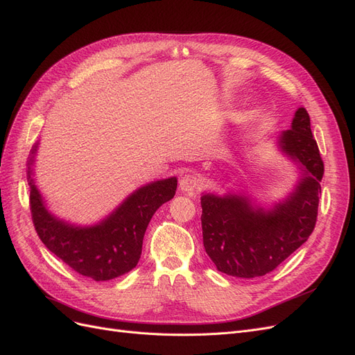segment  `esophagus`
<instances>
[{
	"label": "esophagus",
	"mask_w": 355,
	"mask_h": 355,
	"mask_svg": "<svg viewBox=\"0 0 355 355\" xmlns=\"http://www.w3.org/2000/svg\"><path fill=\"white\" fill-rule=\"evenodd\" d=\"M200 187H201V178L196 173H188L180 178L179 188L184 192H187V194H194L197 189H200Z\"/></svg>",
	"instance_id": "esophagus-1"
}]
</instances>
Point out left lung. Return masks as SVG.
Listing matches in <instances>:
<instances>
[{
	"label": "left lung",
	"instance_id": "obj_1",
	"mask_svg": "<svg viewBox=\"0 0 355 355\" xmlns=\"http://www.w3.org/2000/svg\"><path fill=\"white\" fill-rule=\"evenodd\" d=\"M278 148L295 161L300 176L295 189L271 209L244 194L201 196L204 249L223 274L253 278L271 272L314 231L324 164L305 108H297Z\"/></svg>",
	"mask_w": 355,
	"mask_h": 355
}]
</instances>
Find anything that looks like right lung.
Listing matches in <instances>:
<instances>
[{"instance_id":"1","label":"right lung","mask_w":355,"mask_h":355,"mask_svg":"<svg viewBox=\"0 0 355 355\" xmlns=\"http://www.w3.org/2000/svg\"><path fill=\"white\" fill-rule=\"evenodd\" d=\"M38 144L31 149L28 182L31 213L38 237L47 249L73 271L94 282H106L132 271L141 259L144 235L159 206L175 197L178 179L146 184L132 192L120 206L90 227L69 223L49 211L34 180Z\"/></svg>"}]
</instances>
